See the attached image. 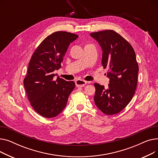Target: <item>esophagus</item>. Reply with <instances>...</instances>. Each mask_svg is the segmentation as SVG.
<instances>
[{"mask_svg": "<svg viewBox=\"0 0 158 158\" xmlns=\"http://www.w3.org/2000/svg\"><path fill=\"white\" fill-rule=\"evenodd\" d=\"M87 83V82L84 81V80H81V79H78L76 81V86L78 88H82L84 87Z\"/></svg>", "mask_w": 158, "mask_h": 158, "instance_id": "esophagus-1", "label": "esophagus"}]
</instances>
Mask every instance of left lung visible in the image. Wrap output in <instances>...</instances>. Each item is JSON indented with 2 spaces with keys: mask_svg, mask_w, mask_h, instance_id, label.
<instances>
[{
  "mask_svg": "<svg viewBox=\"0 0 158 158\" xmlns=\"http://www.w3.org/2000/svg\"><path fill=\"white\" fill-rule=\"evenodd\" d=\"M102 51V64L108 68L107 88L95 83V104L103 113H118L127 106L135 94L138 64L133 48L127 40L113 30L90 33Z\"/></svg>",
  "mask_w": 158,
  "mask_h": 158,
  "instance_id": "8db88e82",
  "label": "left lung"
}]
</instances>
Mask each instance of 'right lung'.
Segmentation results:
<instances>
[{
	"mask_svg": "<svg viewBox=\"0 0 158 158\" xmlns=\"http://www.w3.org/2000/svg\"><path fill=\"white\" fill-rule=\"evenodd\" d=\"M77 35L57 31L48 36L35 50L29 63L23 85L31 106L45 118H53L66 106L68 98L76 85L55 76L54 71L61 63L70 43Z\"/></svg>",
	"mask_w": 158,
	"mask_h": 158,
	"instance_id": "1",
	"label": "right lung"
}]
</instances>
